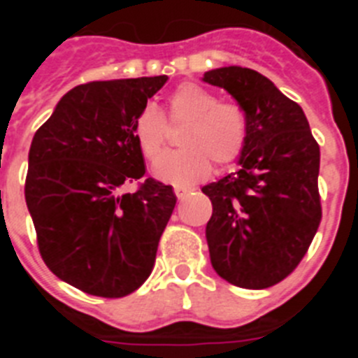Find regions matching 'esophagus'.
<instances>
[{"label":"esophagus","instance_id":"34e87169","mask_svg":"<svg viewBox=\"0 0 358 358\" xmlns=\"http://www.w3.org/2000/svg\"><path fill=\"white\" fill-rule=\"evenodd\" d=\"M173 192H176L177 199H179V201H182V199H185L186 195L192 192V188H185V186H176V188H173Z\"/></svg>","mask_w":358,"mask_h":358}]
</instances>
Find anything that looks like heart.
I'll use <instances>...</instances> for the list:
<instances>
[{
  "mask_svg": "<svg viewBox=\"0 0 358 358\" xmlns=\"http://www.w3.org/2000/svg\"><path fill=\"white\" fill-rule=\"evenodd\" d=\"M169 122H188L179 138L181 150L163 154L154 176L173 186H189L206 179L211 161L217 166L235 163L248 143V116L235 102H218L213 91L185 82L169 96ZM134 138L141 154L154 161L166 138V122L154 103H147L134 120Z\"/></svg>",
  "mask_w": 358,
  "mask_h": 358,
  "instance_id": "1",
  "label": "heart"
}]
</instances>
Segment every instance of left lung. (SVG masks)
Returning a JSON list of instances; mask_svg holds the SVG:
<instances>
[{
	"instance_id": "1",
	"label": "left lung",
	"mask_w": 358,
	"mask_h": 358,
	"mask_svg": "<svg viewBox=\"0 0 358 358\" xmlns=\"http://www.w3.org/2000/svg\"><path fill=\"white\" fill-rule=\"evenodd\" d=\"M202 82L235 98L249 125L238 170L202 188L211 265L231 285L267 289L297 267L321 222L319 145L301 107L262 73L226 66Z\"/></svg>"
}]
</instances>
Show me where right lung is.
<instances>
[{"instance_id": "1", "label": "right lung", "mask_w": 358, "mask_h": 358, "mask_svg": "<svg viewBox=\"0 0 358 358\" xmlns=\"http://www.w3.org/2000/svg\"><path fill=\"white\" fill-rule=\"evenodd\" d=\"M169 77L118 78L73 87L28 152L24 199L44 264L82 292L123 297L150 276L176 208L172 186L145 176L134 120Z\"/></svg>"}]
</instances>
